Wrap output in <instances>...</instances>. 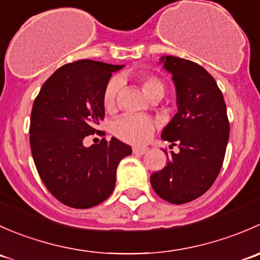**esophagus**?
<instances>
[{
    "mask_svg": "<svg viewBox=\"0 0 260 260\" xmlns=\"http://www.w3.org/2000/svg\"><path fill=\"white\" fill-rule=\"evenodd\" d=\"M132 151L135 154H145L148 149L145 148V147H133Z\"/></svg>",
    "mask_w": 260,
    "mask_h": 260,
    "instance_id": "34e87169",
    "label": "esophagus"
}]
</instances>
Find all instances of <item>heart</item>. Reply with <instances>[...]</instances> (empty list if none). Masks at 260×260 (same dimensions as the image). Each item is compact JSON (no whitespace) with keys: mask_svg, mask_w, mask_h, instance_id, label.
I'll list each match as a JSON object with an SVG mask.
<instances>
[{"mask_svg":"<svg viewBox=\"0 0 260 260\" xmlns=\"http://www.w3.org/2000/svg\"><path fill=\"white\" fill-rule=\"evenodd\" d=\"M143 91L151 99H159L164 95L165 84L153 74H141L138 77ZM120 89V81L111 79L107 83L103 93V103L106 109L112 111L117 103V96ZM156 122L148 115L125 114L117 118L112 124L115 137L131 145H143L153 133Z\"/></svg>","mask_w":260,"mask_h":260,"instance_id":"1","label":"heart"}]
</instances>
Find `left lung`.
I'll list each match as a JSON object with an SVG mask.
<instances>
[{"label":"left lung","instance_id":"8db88e82","mask_svg":"<svg viewBox=\"0 0 260 260\" xmlns=\"http://www.w3.org/2000/svg\"><path fill=\"white\" fill-rule=\"evenodd\" d=\"M159 62L172 74L177 102V113L161 137L180 151L171 152L165 169L151 175V185L159 198L180 205L200 198L216 180L230 124L221 90L203 67L170 55Z\"/></svg>","mask_w":260,"mask_h":260}]
</instances>
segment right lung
Segmentation results:
<instances>
[{
  "label": "right lung",
  "mask_w": 260,
  "mask_h": 260,
  "mask_svg": "<svg viewBox=\"0 0 260 260\" xmlns=\"http://www.w3.org/2000/svg\"><path fill=\"white\" fill-rule=\"evenodd\" d=\"M123 65L84 59L62 65L44 83L34 102L30 147L44 185L64 205L89 209L109 198L120 159L132 148L117 138L84 146L99 133L103 93Z\"/></svg>",
  "instance_id": "right-lung-1"
}]
</instances>
